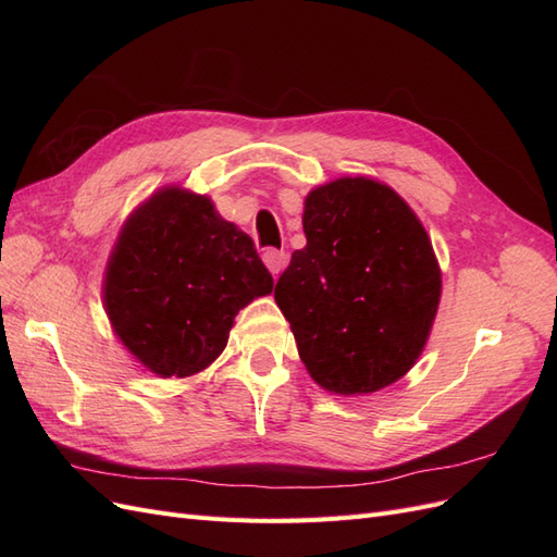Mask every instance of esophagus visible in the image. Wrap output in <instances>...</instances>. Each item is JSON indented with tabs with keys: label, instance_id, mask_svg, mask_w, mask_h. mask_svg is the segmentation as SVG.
<instances>
[{
	"label": "esophagus",
	"instance_id": "1",
	"mask_svg": "<svg viewBox=\"0 0 557 557\" xmlns=\"http://www.w3.org/2000/svg\"><path fill=\"white\" fill-rule=\"evenodd\" d=\"M262 260H264L269 272H272V276L276 278V276L283 272V269H285V264H288V252L278 250V248H267V250L262 252Z\"/></svg>",
	"mask_w": 557,
	"mask_h": 557
}]
</instances>
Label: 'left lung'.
<instances>
[{"label": "left lung", "instance_id": "left-lung-1", "mask_svg": "<svg viewBox=\"0 0 557 557\" xmlns=\"http://www.w3.org/2000/svg\"><path fill=\"white\" fill-rule=\"evenodd\" d=\"M301 223L307 246L274 288L299 358L325 391L376 393L413 367L440 307L428 232L395 190L362 176L309 193Z\"/></svg>", "mask_w": 557, "mask_h": 557}]
</instances>
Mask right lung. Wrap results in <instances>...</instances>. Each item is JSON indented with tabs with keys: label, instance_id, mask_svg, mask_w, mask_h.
I'll return each instance as SVG.
<instances>
[{
	"label": "right lung",
	"instance_id": "add662e5",
	"mask_svg": "<svg viewBox=\"0 0 557 557\" xmlns=\"http://www.w3.org/2000/svg\"><path fill=\"white\" fill-rule=\"evenodd\" d=\"M274 278L246 232L201 195L166 188L125 223L107 267L104 305L150 372L190 376L223 348L232 320Z\"/></svg>",
	"mask_w": 557,
	"mask_h": 557
}]
</instances>
